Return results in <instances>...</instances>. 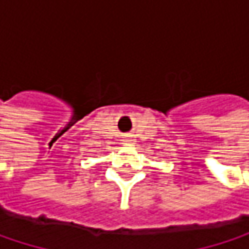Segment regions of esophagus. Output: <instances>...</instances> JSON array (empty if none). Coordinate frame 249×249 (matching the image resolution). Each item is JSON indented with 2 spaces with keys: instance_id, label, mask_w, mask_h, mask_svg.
Returning a JSON list of instances; mask_svg holds the SVG:
<instances>
[{
  "instance_id": "34e87169",
  "label": "esophagus",
  "mask_w": 249,
  "mask_h": 249,
  "mask_svg": "<svg viewBox=\"0 0 249 249\" xmlns=\"http://www.w3.org/2000/svg\"><path fill=\"white\" fill-rule=\"evenodd\" d=\"M132 141H134L132 137H128V138H126V142H128V144H132Z\"/></svg>"
}]
</instances>
